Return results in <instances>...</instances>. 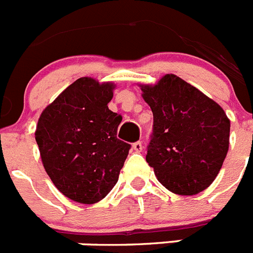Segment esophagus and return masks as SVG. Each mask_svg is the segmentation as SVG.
I'll return each mask as SVG.
<instances>
[{
    "mask_svg": "<svg viewBox=\"0 0 253 253\" xmlns=\"http://www.w3.org/2000/svg\"><path fill=\"white\" fill-rule=\"evenodd\" d=\"M133 149L135 152H142L143 151V143L140 142V140H138V142L133 143Z\"/></svg>",
    "mask_w": 253,
    "mask_h": 253,
    "instance_id": "34e87169",
    "label": "esophagus"
}]
</instances>
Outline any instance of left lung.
Here are the masks:
<instances>
[{
  "mask_svg": "<svg viewBox=\"0 0 253 253\" xmlns=\"http://www.w3.org/2000/svg\"><path fill=\"white\" fill-rule=\"evenodd\" d=\"M140 88L153 113L146 160L154 175L177 195L202 193L215 180L229 147L224 110L175 75Z\"/></svg>",
  "mask_w": 253,
  "mask_h": 253,
  "instance_id": "obj_1",
  "label": "left lung"
}]
</instances>
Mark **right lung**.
Here are the masks:
<instances>
[{
	"label": "right lung",
	"instance_id": "add662e5",
	"mask_svg": "<svg viewBox=\"0 0 253 253\" xmlns=\"http://www.w3.org/2000/svg\"><path fill=\"white\" fill-rule=\"evenodd\" d=\"M114 84L82 77L39 118L35 140L46 173L73 202L95 204L119 180L130 144L116 138L122 115L109 110Z\"/></svg>",
	"mask_w": 253,
	"mask_h": 253
}]
</instances>
